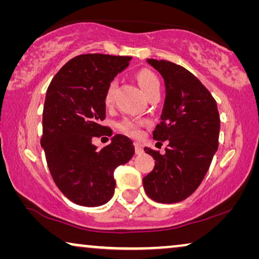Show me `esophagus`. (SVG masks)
<instances>
[{
    "instance_id": "1",
    "label": "esophagus",
    "mask_w": 259,
    "mask_h": 259,
    "mask_svg": "<svg viewBox=\"0 0 259 259\" xmlns=\"http://www.w3.org/2000/svg\"><path fill=\"white\" fill-rule=\"evenodd\" d=\"M134 148H136V153H137V154H141V153H144L143 145H141L140 143H134Z\"/></svg>"
}]
</instances>
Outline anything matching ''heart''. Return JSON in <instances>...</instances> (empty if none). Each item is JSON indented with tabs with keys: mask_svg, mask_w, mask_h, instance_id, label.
<instances>
[{
	"mask_svg": "<svg viewBox=\"0 0 259 259\" xmlns=\"http://www.w3.org/2000/svg\"><path fill=\"white\" fill-rule=\"evenodd\" d=\"M136 79L139 83V86L146 97H148L154 91H158L160 88V82H159L158 76L153 72L148 69H141L136 74ZM116 80H111L107 83L104 92V104L106 107L112 106L114 102L115 98V90H116ZM145 123V120L137 119V118H123L122 120L116 123V128L123 134H127L130 137H137L139 134L140 127Z\"/></svg>",
	"mask_w": 259,
	"mask_h": 259,
	"instance_id": "b5f03b06",
	"label": "heart"
}]
</instances>
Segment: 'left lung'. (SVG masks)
Returning <instances> with one entry per match:
<instances>
[{
  "instance_id": "1",
  "label": "left lung",
  "mask_w": 259,
  "mask_h": 259,
  "mask_svg": "<svg viewBox=\"0 0 259 259\" xmlns=\"http://www.w3.org/2000/svg\"><path fill=\"white\" fill-rule=\"evenodd\" d=\"M164 77L165 104L153 139L167 141L166 153L144 150L154 168L143 179L145 192L158 203H179L203 182L218 148L221 119L217 102L192 73L166 60L147 59Z\"/></svg>"
}]
</instances>
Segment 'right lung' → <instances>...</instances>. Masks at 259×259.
Masks as SVG:
<instances>
[{
  "mask_svg": "<svg viewBox=\"0 0 259 259\" xmlns=\"http://www.w3.org/2000/svg\"><path fill=\"white\" fill-rule=\"evenodd\" d=\"M131 56L82 54L69 60L53 77L44 106L41 146L60 191L82 206L104 205L114 194V169L131 160L130 138L116 134L98 150L94 137L109 134L104 92L128 66Z\"/></svg>",
  "mask_w": 259,
  "mask_h": 259,
  "instance_id": "1",
  "label": "right lung"
}]
</instances>
